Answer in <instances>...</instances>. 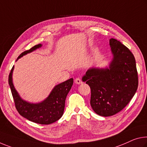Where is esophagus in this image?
I'll return each instance as SVG.
<instances>
[{
  "mask_svg": "<svg viewBox=\"0 0 147 147\" xmlns=\"http://www.w3.org/2000/svg\"><path fill=\"white\" fill-rule=\"evenodd\" d=\"M74 82H75L76 84H80L82 83V80H81L79 78H76L75 79V80H74Z\"/></svg>",
  "mask_w": 147,
  "mask_h": 147,
  "instance_id": "34e87169",
  "label": "esophagus"
}]
</instances>
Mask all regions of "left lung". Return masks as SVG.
Instances as JSON below:
<instances>
[{
  "label": "left lung",
  "instance_id": "1",
  "mask_svg": "<svg viewBox=\"0 0 147 147\" xmlns=\"http://www.w3.org/2000/svg\"><path fill=\"white\" fill-rule=\"evenodd\" d=\"M109 44L113 59L109 67H92L82 78L90 87L93 110L105 117L122 111L138 87L136 62L131 51L115 38L110 39Z\"/></svg>",
  "mask_w": 147,
  "mask_h": 147
}]
</instances>
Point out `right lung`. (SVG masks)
Masks as SVG:
<instances>
[{
	"mask_svg": "<svg viewBox=\"0 0 147 147\" xmlns=\"http://www.w3.org/2000/svg\"><path fill=\"white\" fill-rule=\"evenodd\" d=\"M41 47L42 44H39L30 50L25 51L21 53L17 60ZM13 69L14 66H13L9 74L8 83L14 100L16 108L20 115L26 119L39 124H50L61 118L63 115L67 95L73 84V78H70L55 86L47 98L44 101L40 103H32L23 100L15 89L12 82Z\"/></svg>",
	"mask_w": 147,
	"mask_h": 147,
	"instance_id": "right-lung-1",
	"label": "right lung"
}]
</instances>
